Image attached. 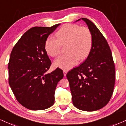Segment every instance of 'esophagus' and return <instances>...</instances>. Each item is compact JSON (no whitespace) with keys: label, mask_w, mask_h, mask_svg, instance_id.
I'll return each mask as SVG.
<instances>
[{"label":"esophagus","mask_w":126,"mask_h":126,"mask_svg":"<svg viewBox=\"0 0 126 126\" xmlns=\"http://www.w3.org/2000/svg\"><path fill=\"white\" fill-rule=\"evenodd\" d=\"M63 73H64V76H66V75L67 73V70H63Z\"/></svg>","instance_id":"obj_1"}]
</instances>
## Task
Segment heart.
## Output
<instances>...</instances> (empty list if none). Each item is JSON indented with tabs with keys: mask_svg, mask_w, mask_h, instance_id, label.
Instances as JSON below:
<instances>
[{
	"mask_svg": "<svg viewBox=\"0 0 126 126\" xmlns=\"http://www.w3.org/2000/svg\"><path fill=\"white\" fill-rule=\"evenodd\" d=\"M57 39L48 37L45 42V49L48 55L58 56L61 45L67 43V54L59 57L54 60L57 67L69 70L88 56L92 46V34L87 27H80L76 24H67L62 26L55 34Z\"/></svg>",
	"mask_w": 126,
	"mask_h": 126,
	"instance_id": "obj_1",
	"label": "heart"
}]
</instances>
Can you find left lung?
I'll use <instances>...</instances> for the list:
<instances>
[{"mask_svg":"<svg viewBox=\"0 0 126 126\" xmlns=\"http://www.w3.org/2000/svg\"><path fill=\"white\" fill-rule=\"evenodd\" d=\"M81 19L92 33V48L85 61L69 71L66 76L73 105L83 111H93L105 106L111 97L115 66L111 50L100 31L86 18L77 21Z\"/></svg>","mask_w":126,"mask_h":126,"instance_id":"8db88e82","label":"left lung"}]
</instances>
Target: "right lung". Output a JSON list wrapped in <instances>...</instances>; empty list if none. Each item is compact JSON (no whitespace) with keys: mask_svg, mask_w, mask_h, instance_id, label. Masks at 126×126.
<instances>
[{"mask_svg":"<svg viewBox=\"0 0 126 126\" xmlns=\"http://www.w3.org/2000/svg\"><path fill=\"white\" fill-rule=\"evenodd\" d=\"M59 25L30 28L10 53L9 84L19 103L29 110L51 107L57 83L64 76L59 68L50 73H46L51 62L45 49V42Z\"/></svg>","mask_w":126,"mask_h":126,"instance_id":"1","label":"right lung"}]
</instances>
